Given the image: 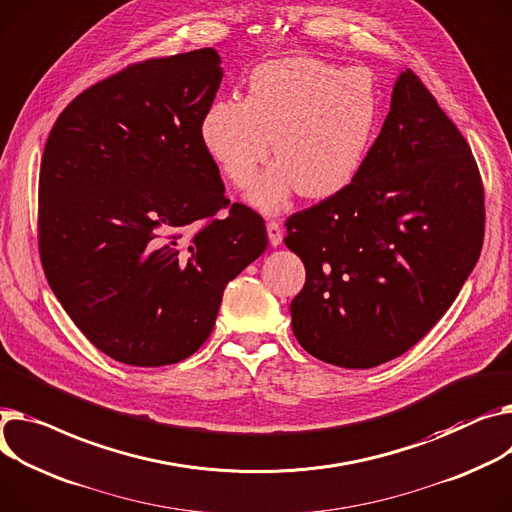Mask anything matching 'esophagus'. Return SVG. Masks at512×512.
<instances>
[{"label":"esophagus","mask_w":512,"mask_h":512,"mask_svg":"<svg viewBox=\"0 0 512 512\" xmlns=\"http://www.w3.org/2000/svg\"><path fill=\"white\" fill-rule=\"evenodd\" d=\"M282 224L278 222V220H267V238H269V243L274 245V247H278L280 243H282Z\"/></svg>","instance_id":"34e87169"}]
</instances>
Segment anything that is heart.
Listing matches in <instances>:
<instances>
[{"mask_svg": "<svg viewBox=\"0 0 512 512\" xmlns=\"http://www.w3.org/2000/svg\"><path fill=\"white\" fill-rule=\"evenodd\" d=\"M379 88L364 67L290 57L251 72L247 96L212 102L201 142L224 177L247 189L274 146L278 162L257 181L251 201L278 210L294 189L323 199L348 187L370 152L379 125Z\"/></svg>", "mask_w": 512, "mask_h": 512, "instance_id": "obj_1", "label": "heart"}]
</instances>
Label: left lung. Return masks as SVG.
<instances>
[{"instance_id": "8db88e82", "label": "left lung", "mask_w": 512, "mask_h": 512, "mask_svg": "<svg viewBox=\"0 0 512 512\" xmlns=\"http://www.w3.org/2000/svg\"><path fill=\"white\" fill-rule=\"evenodd\" d=\"M486 199L457 125L412 72L356 179L286 220L306 269L292 331L311 356L372 368L416 346L478 263Z\"/></svg>"}]
</instances>
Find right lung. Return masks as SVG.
Returning a JSON list of instances; mask_svg holds the SVG:
<instances>
[{"instance_id":"1","label":"right lung","mask_w":512,"mask_h":512,"mask_svg":"<svg viewBox=\"0 0 512 512\" xmlns=\"http://www.w3.org/2000/svg\"><path fill=\"white\" fill-rule=\"evenodd\" d=\"M214 49L131 63L80 92L41 158L39 255L100 352L175 364L210 337L226 284L267 247L263 218L224 195L201 119Z\"/></svg>"}]
</instances>
